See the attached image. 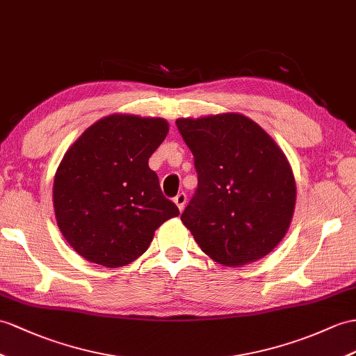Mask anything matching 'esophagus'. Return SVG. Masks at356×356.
Here are the masks:
<instances>
[{"instance_id": "esophagus-1", "label": "esophagus", "mask_w": 356, "mask_h": 356, "mask_svg": "<svg viewBox=\"0 0 356 356\" xmlns=\"http://www.w3.org/2000/svg\"><path fill=\"white\" fill-rule=\"evenodd\" d=\"M173 202L177 204V207L179 208V211H183L184 207H186V202H187V195L184 192L178 193L175 197H173Z\"/></svg>"}]
</instances>
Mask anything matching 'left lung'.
<instances>
[{"label": "left lung", "instance_id": "left-lung-1", "mask_svg": "<svg viewBox=\"0 0 356 356\" xmlns=\"http://www.w3.org/2000/svg\"><path fill=\"white\" fill-rule=\"evenodd\" d=\"M195 159L197 188L181 214L204 252L238 267L263 258L287 232L296 184L284 152L237 113L178 119Z\"/></svg>", "mask_w": 356, "mask_h": 356}]
</instances>
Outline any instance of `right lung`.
Listing matches in <instances>:
<instances>
[{
  "instance_id": "1",
  "label": "right lung",
  "mask_w": 356,
  "mask_h": 356,
  "mask_svg": "<svg viewBox=\"0 0 356 356\" xmlns=\"http://www.w3.org/2000/svg\"><path fill=\"white\" fill-rule=\"evenodd\" d=\"M160 118L111 115L67 149L54 178L57 225L75 252L95 264H129L161 223L179 214L148 160L166 138Z\"/></svg>"
}]
</instances>
